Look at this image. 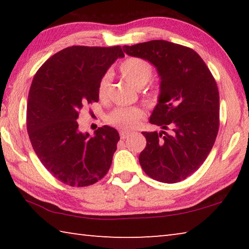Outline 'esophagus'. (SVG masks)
<instances>
[{
  "label": "esophagus",
  "instance_id": "obj_1",
  "mask_svg": "<svg viewBox=\"0 0 249 249\" xmlns=\"http://www.w3.org/2000/svg\"><path fill=\"white\" fill-rule=\"evenodd\" d=\"M129 135H130V133L127 132V130H121V132H120L121 140H125V138H127Z\"/></svg>",
  "mask_w": 249,
  "mask_h": 249
}]
</instances>
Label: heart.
<instances>
[{"instance_id": "obj_1", "label": "heart", "mask_w": 249, "mask_h": 249, "mask_svg": "<svg viewBox=\"0 0 249 249\" xmlns=\"http://www.w3.org/2000/svg\"><path fill=\"white\" fill-rule=\"evenodd\" d=\"M120 71L126 81L136 88L146 86L153 77V67L149 62L141 58L126 59L121 64ZM109 84H111V73L107 72L102 75L98 84V95L101 100H104L107 96ZM156 98L157 95L155 93L149 94L151 102H155ZM144 115V111L138 107H117L109 114L107 121L109 124L128 130L136 127Z\"/></svg>"}]
</instances>
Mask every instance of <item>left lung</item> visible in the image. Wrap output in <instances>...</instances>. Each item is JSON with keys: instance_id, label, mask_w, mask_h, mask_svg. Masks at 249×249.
<instances>
[{"instance_id": "left-lung-1", "label": "left lung", "mask_w": 249, "mask_h": 249, "mask_svg": "<svg viewBox=\"0 0 249 249\" xmlns=\"http://www.w3.org/2000/svg\"><path fill=\"white\" fill-rule=\"evenodd\" d=\"M124 53L150 62L160 79L149 122L161 130L142 132L146 147L140 163L147 176L176 183L199 169L214 145L220 125L215 80L195 50L167 40L124 46Z\"/></svg>"}]
</instances>
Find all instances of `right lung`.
Listing matches in <instances>:
<instances>
[{"mask_svg":"<svg viewBox=\"0 0 249 249\" xmlns=\"http://www.w3.org/2000/svg\"><path fill=\"white\" fill-rule=\"evenodd\" d=\"M124 53L120 46H72L50 57L33 79L27 101V132L37 157L54 178L87 187L107 174L120 135L104 125L79 129L84 105L98 102L102 75Z\"/></svg>","mask_w":249,"mask_h":249,"instance_id":"add662e5","label":"right lung"}]
</instances>
